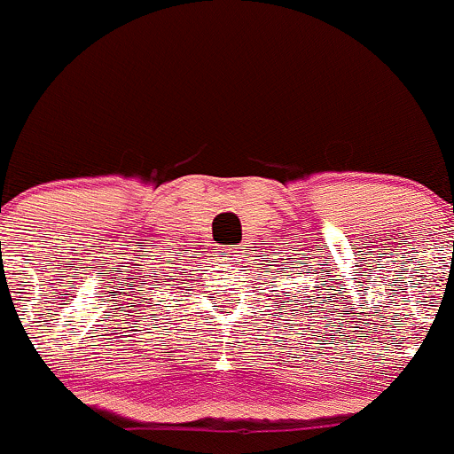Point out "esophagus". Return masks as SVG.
I'll list each match as a JSON object with an SVG mask.
<instances>
[{"label": "esophagus", "mask_w": 454, "mask_h": 454, "mask_svg": "<svg viewBox=\"0 0 454 454\" xmlns=\"http://www.w3.org/2000/svg\"><path fill=\"white\" fill-rule=\"evenodd\" d=\"M221 255H223V260L229 262V264H240V262H242V251L238 247L223 248Z\"/></svg>", "instance_id": "1"}]
</instances>
